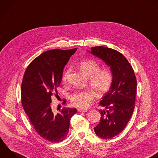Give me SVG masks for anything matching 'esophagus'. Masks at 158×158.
Returning <instances> with one entry per match:
<instances>
[{"label": "esophagus", "mask_w": 158, "mask_h": 158, "mask_svg": "<svg viewBox=\"0 0 158 158\" xmlns=\"http://www.w3.org/2000/svg\"><path fill=\"white\" fill-rule=\"evenodd\" d=\"M78 110L80 112H86L88 111V109H78Z\"/></svg>", "instance_id": "34e87169"}]
</instances>
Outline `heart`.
<instances>
[{"label": "heart", "instance_id": "heart-1", "mask_svg": "<svg viewBox=\"0 0 158 158\" xmlns=\"http://www.w3.org/2000/svg\"><path fill=\"white\" fill-rule=\"evenodd\" d=\"M78 68L81 73L89 78V83L92 88L98 94H102L107 92L113 81V75L109 69H100V64L94 60H87L80 63ZM69 73V70L63 75V81H66ZM95 97V92L92 89H86L83 91L77 92L71 97L72 103L80 107L88 106Z\"/></svg>", "mask_w": 158, "mask_h": 158}]
</instances>
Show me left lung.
Wrapping results in <instances>:
<instances>
[{"mask_svg": "<svg viewBox=\"0 0 158 158\" xmlns=\"http://www.w3.org/2000/svg\"><path fill=\"white\" fill-rule=\"evenodd\" d=\"M89 52L109 66L113 75L109 90L99 102L104 107L99 110L100 122L94 128L99 137L111 139L124 129L132 117L137 91L136 78L132 66L118 51L95 46Z\"/></svg>", "mask_w": 158, "mask_h": 158, "instance_id": "8db88e82", "label": "left lung"}]
</instances>
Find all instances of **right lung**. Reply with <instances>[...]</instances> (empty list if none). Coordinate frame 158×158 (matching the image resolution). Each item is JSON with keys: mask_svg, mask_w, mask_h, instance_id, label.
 <instances>
[{"mask_svg": "<svg viewBox=\"0 0 158 158\" xmlns=\"http://www.w3.org/2000/svg\"><path fill=\"white\" fill-rule=\"evenodd\" d=\"M76 51L77 48L45 51L29 64L23 77L24 110L35 131L51 143L61 142L66 137L70 120L77 112L74 108H63L56 114L50 105L53 92L57 94L64 66Z\"/></svg>", "mask_w": 158, "mask_h": 158, "instance_id": "add662e5", "label": "right lung"}]
</instances>
